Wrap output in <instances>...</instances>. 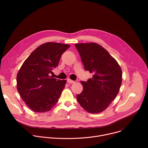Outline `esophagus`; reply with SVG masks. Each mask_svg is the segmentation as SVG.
<instances>
[{
  "label": "esophagus",
  "instance_id": "1",
  "mask_svg": "<svg viewBox=\"0 0 148 148\" xmlns=\"http://www.w3.org/2000/svg\"><path fill=\"white\" fill-rule=\"evenodd\" d=\"M67 82L68 83H69V84H73V83H74L75 82V81H73V80H71V79H67Z\"/></svg>",
  "mask_w": 148,
  "mask_h": 148
}]
</instances>
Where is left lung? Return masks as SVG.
Returning a JSON list of instances; mask_svg holds the SVG:
<instances>
[{"label":"left lung","instance_id":"left-lung-1","mask_svg":"<svg viewBox=\"0 0 148 148\" xmlns=\"http://www.w3.org/2000/svg\"><path fill=\"white\" fill-rule=\"evenodd\" d=\"M86 70L93 73L92 78L81 81L83 90L77 95L81 106L86 111H103L118 95L122 83V70L116 60L101 45L95 43H77Z\"/></svg>","mask_w":148,"mask_h":148}]
</instances>
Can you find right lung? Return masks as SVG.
Instances as JSON below:
<instances>
[{
  "mask_svg": "<svg viewBox=\"0 0 148 148\" xmlns=\"http://www.w3.org/2000/svg\"><path fill=\"white\" fill-rule=\"evenodd\" d=\"M69 45L48 42L39 46L26 59L18 70L17 90L30 109L46 112L57 103L67 81L50 75L57 67Z\"/></svg>",
  "mask_w": 148,
  "mask_h": 148,
  "instance_id": "obj_1",
  "label": "right lung"
}]
</instances>
